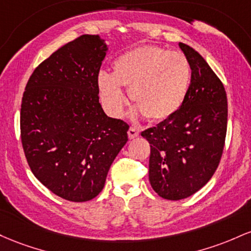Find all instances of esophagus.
I'll return each instance as SVG.
<instances>
[{
  "label": "esophagus",
  "instance_id": "esophagus-1",
  "mask_svg": "<svg viewBox=\"0 0 251 251\" xmlns=\"http://www.w3.org/2000/svg\"><path fill=\"white\" fill-rule=\"evenodd\" d=\"M140 135V133H139V130H137L136 128H134V126H130V128H129V130H128V137L130 140H133V139H135V137H137Z\"/></svg>",
  "mask_w": 251,
  "mask_h": 251
}]
</instances>
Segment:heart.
<instances>
[{
    "label": "heart",
    "instance_id": "1",
    "mask_svg": "<svg viewBox=\"0 0 251 251\" xmlns=\"http://www.w3.org/2000/svg\"><path fill=\"white\" fill-rule=\"evenodd\" d=\"M192 78L186 55L157 46H141L118 55L112 75L100 72L97 85L100 98L110 114L120 116L129 89L131 102L151 121L171 117L185 102Z\"/></svg>",
    "mask_w": 251,
    "mask_h": 251
}]
</instances>
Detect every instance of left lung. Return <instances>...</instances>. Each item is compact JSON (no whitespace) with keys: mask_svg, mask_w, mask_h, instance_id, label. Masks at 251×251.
Here are the masks:
<instances>
[{"mask_svg":"<svg viewBox=\"0 0 251 251\" xmlns=\"http://www.w3.org/2000/svg\"><path fill=\"white\" fill-rule=\"evenodd\" d=\"M192 69L185 102L171 117L141 135L151 145L149 182L168 201L192 196L212 178L223 154L226 92L197 50L179 42Z\"/></svg>","mask_w":251,"mask_h":251,"instance_id":"8db88e82","label":"left lung"}]
</instances>
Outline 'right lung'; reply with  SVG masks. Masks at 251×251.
Segmentation results:
<instances>
[{
    "mask_svg": "<svg viewBox=\"0 0 251 251\" xmlns=\"http://www.w3.org/2000/svg\"><path fill=\"white\" fill-rule=\"evenodd\" d=\"M108 46L84 34L34 70L22 97L20 129L35 178L70 201L94 199L128 141L129 126L108 117L97 85Z\"/></svg>",
    "mask_w": 251,
    "mask_h": 251,
    "instance_id": "right-lung-1",
    "label": "right lung"
}]
</instances>
